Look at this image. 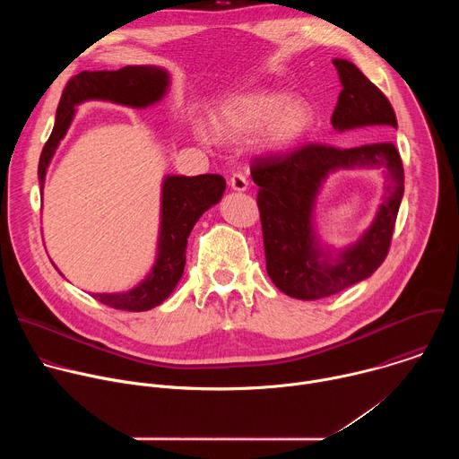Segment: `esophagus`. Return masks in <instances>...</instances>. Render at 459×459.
<instances>
[{
    "mask_svg": "<svg viewBox=\"0 0 459 459\" xmlns=\"http://www.w3.org/2000/svg\"><path fill=\"white\" fill-rule=\"evenodd\" d=\"M229 185H230L232 190L243 192V190H247V186H248V179H247V176H245L243 172H234V174L230 176Z\"/></svg>",
    "mask_w": 459,
    "mask_h": 459,
    "instance_id": "1",
    "label": "esophagus"
}]
</instances>
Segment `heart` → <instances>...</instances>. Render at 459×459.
<instances>
[{
	"label": "heart",
	"instance_id": "1",
	"mask_svg": "<svg viewBox=\"0 0 459 459\" xmlns=\"http://www.w3.org/2000/svg\"><path fill=\"white\" fill-rule=\"evenodd\" d=\"M316 110L303 98L283 92H247L227 100L218 112V126L232 134H247L261 128L267 149L285 151L301 142L314 126Z\"/></svg>",
	"mask_w": 459,
	"mask_h": 459
}]
</instances>
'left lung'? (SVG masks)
Segmentation results:
<instances>
[{
	"instance_id": "8db88e82",
	"label": "left lung",
	"mask_w": 459,
	"mask_h": 459,
	"mask_svg": "<svg viewBox=\"0 0 459 459\" xmlns=\"http://www.w3.org/2000/svg\"><path fill=\"white\" fill-rule=\"evenodd\" d=\"M343 91L333 112V126L396 128V114L385 94L347 59L333 61ZM387 169L384 204L371 229L352 247L329 256L311 229L316 190L336 168L380 166ZM250 174L259 186L257 207L264 229L267 273L273 283L296 299H321L368 278L385 261L403 198V163L392 143L354 149L308 143L292 152L254 158Z\"/></svg>"
}]
</instances>
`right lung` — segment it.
I'll return each mask as SVG.
<instances>
[{
  "instance_id": "1",
  "label": "right lung",
  "mask_w": 459,
  "mask_h": 459,
  "mask_svg": "<svg viewBox=\"0 0 459 459\" xmlns=\"http://www.w3.org/2000/svg\"><path fill=\"white\" fill-rule=\"evenodd\" d=\"M169 87V74L160 67H123L119 71H83L65 85L52 134L47 140L38 178L43 192L47 167L74 117V107L87 100H108L126 107H149L160 101ZM220 174L167 176L161 192V230L152 273L138 287L117 294H92L107 307L128 312L151 310L163 303L178 285L185 269L186 238L200 216L216 205L225 192Z\"/></svg>"
}]
</instances>
